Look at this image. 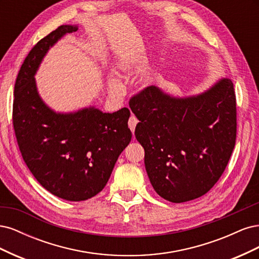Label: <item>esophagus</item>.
Segmentation results:
<instances>
[{"label": "esophagus", "mask_w": 259, "mask_h": 259, "mask_svg": "<svg viewBox=\"0 0 259 259\" xmlns=\"http://www.w3.org/2000/svg\"><path fill=\"white\" fill-rule=\"evenodd\" d=\"M138 122H139V121H138V119H137V117H136L135 115H131V117L128 119V126H130V128H131L133 134H134L135 127H136V125H137Z\"/></svg>", "instance_id": "esophagus-1"}]
</instances>
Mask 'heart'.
Masks as SVG:
<instances>
[{
	"label": "heart",
	"instance_id": "b5f03b06",
	"mask_svg": "<svg viewBox=\"0 0 259 259\" xmlns=\"http://www.w3.org/2000/svg\"><path fill=\"white\" fill-rule=\"evenodd\" d=\"M110 90H111V93H113L114 95H121L124 91V88L120 81H117L116 79H111L110 80Z\"/></svg>",
	"mask_w": 259,
	"mask_h": 259
}]
</instances>
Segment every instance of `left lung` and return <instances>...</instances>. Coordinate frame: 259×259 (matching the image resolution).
Here are the masks:
<instances>
[{
  "label": "left lung",
  "mask_w": 259,
  "mask_h": 259,
  "mask_svg": "<svg viewBox=\"0 0 259 259\" xmlns=\"http://www.w3.org/2000/svg\"><path fill=\"white\" fill-rule=\"evenodd\" d=\"M136 139L155 192L173 203L208 192L229 162L237 138L233 83L222 79L197 96L177 98L148 86L130 99Z\"/></svg>",
  "instance_id": "obj_1"
}]
</instances>
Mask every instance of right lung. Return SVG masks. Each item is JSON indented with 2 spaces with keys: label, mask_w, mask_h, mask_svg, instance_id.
Instances as JSON below:
<instances>
[{
  "label": "right lung",
  "mask_w": 259,
  "mask_h": 259,
  "mask_svg": "<svg viewBox=\"0 0 259 259\" xmlns=\"http://www.w3.org/2000/svg\"><path fill=\"white\" fill-rule=\"evenodd\" d=\"M76 26L64 25L38 41L26 57L14 90L13 125L22 159L56 197L84 201L104 189L132 132L127 108L104 113L94 107L56 113L37 93L34 74L50 48Z\"/></svg>",
  "instance_id": "1"
}]
</instances>
